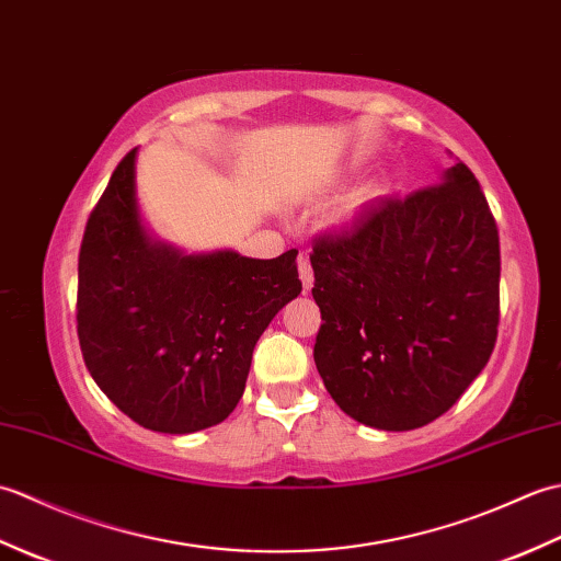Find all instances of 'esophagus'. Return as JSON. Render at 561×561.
Masks as SVG:
<instances>
[{
	"label": "esophagus",
	"mask_w": 561,
	"mask_h": 561,
	"mask_svg": "<svg viewBox=\"0 0 561 561\" xmlns=\"http://www.w3.org/2000/svg\"><path fill=\"white\" fill-rule=\"evenodd\" d=\"M299 277H301V284H304V294L311 291L313 270H311V262H308V257H299Z\"/></svg>",
	"instance_id": "1"
}]
</instances>
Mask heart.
<instances>
[{"mask_svg":"<svg viewBox=\"0 0 561 561\" xmlns=\"http://www.w3.org/2000/svg\"><path fill=\"white\" fill-rule=\"evenodd\" d=\"M392 181L388 175H378L371 178V181H366L362 187H356L354 193L344 202L342 209L337 211V219L340 221H352L364 214L368 207L378 205V202H383L390 193H392Z\"/></svg>","mask_w":561,"mask_h":561,"instance_id":"obj_1","label":"heart"}]
</instances>
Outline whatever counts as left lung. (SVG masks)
Here are the masks:
<instances>
[{"label":"left lung","mask_w":561,"mask_h":561,"mask_svg":"<svg viewBox=\"0 0 561 561\" xmlns=\"http://www.w3.org/2000/svg\"><path fill=\"white\" fill-rule=\"evenodd\" d=\"M313 359L344 414L410 432L448 412L486 366L499 325V233L465 163L318 238Z\"/></svg>","instance_id":"left-lung-1"}]
</instances>
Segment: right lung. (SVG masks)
I'll return each mask as SVG.
<instances>
[{
  "instance_id": "obj_1",
  "label": "right lung",
  "mask_w": 561,
  "mask_h": 561,
  "mask_svg": "<svg viewBox=\"0 0 561 561\" xmlns=\"http://www.w3.org/2000/svg\"><path fill=\"white\" fill-rule=\"evenodd\" d=\"M301 294L296 250L243 257L185 253L149 231L137 149L117 163L79 253L83 362L117 410L161 434L224 422L245 390L253 350Z\"/></svg>"
}]
</instances>
